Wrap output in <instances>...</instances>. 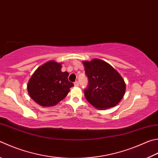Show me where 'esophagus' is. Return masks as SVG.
I'll use <instances>...</instances> for the list:
<instances>
[{
    "label": "esophagus",
    "instance_id": "obj_1",
    "mask_svg": "<svg viewBox=\"0 0 158 158\" xmlns=\"http://www.w3.org/2000/svg\"><path fill=\"white\" fill-rule=\"evenodd\" d=\"M74 86H79V81H76L74 83Z\"/></svg>",
    "mask_w": 158,
    "mask_h": 158
}]
</instances>
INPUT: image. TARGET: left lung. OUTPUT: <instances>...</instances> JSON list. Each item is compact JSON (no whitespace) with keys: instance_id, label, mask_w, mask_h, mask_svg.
<instances>
[{"instance_id":"obj_1","label":"left lung","mask_w":158,"mask_h":158,"mask_svg":"<svg viewBox=\"0 0 158 158\" xmlns=\"http://www.w3.org/2000/svg\"><path fill=\"white\" fill-rule=\"evenodd\" d=\"M83 64L88 79V85L84 90L87 101L99 110L115 106L126 91L122 76L110 64L98 59L85 61Z\"/></svg>"}]
</instances>
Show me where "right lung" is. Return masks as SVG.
Wrapping results in <instances>:
<instances>
[{
    "label": "right lung",
    "mask_w": 158,
    "mask_h": 158,
    "mask_svg": "<svg viewBox=\"0 0 158 158\" xmlns=\"http://www.w3.org/2000/svg\"><path fill=\"white\" fill-rule=\"evenodd\" d=\"M61 64L50 61L39 67L27 85L28 94L41 106H53L64 99L74 86L68 81V72H61Z\"/></svg>",
    "instance_id": "right-lung-1"
}]
</instances>
